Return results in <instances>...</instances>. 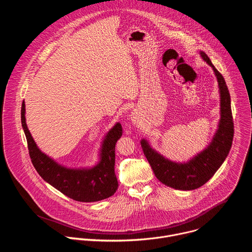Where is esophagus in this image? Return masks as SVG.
Wrapping results in <instances>:
<instances>
[{
    "label": "esophagus",
    "mask_w": 252,
    "mask_h": 252,
    "mask_svg": "<svg viewBox=\"0 0 252 252\" xmlns=\"http://www.w3.org/2000/svg\"><path fill=\"white\" fill-rule=\"evenodd\" d=\"M130 121H131L132 124H134V125L138 124V117H137V114H136L135 112H133V113L131 114V116H130Z\"/></svg>",
    "instance_id": "esophagus-1"
}]
</instances>
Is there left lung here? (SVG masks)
I'll use <instances>...</instances> for the list:
<instances>
[{"label":"left lung","mask_w":252,"mask_h":252,"mask_svg":"<svg viewBox=\"0 0 252 252\" xmlns=\"http://www.w3.org/2000/svg\"><path fill=\"white\" fill-rule=\"evenodd\" d=\"M199 56L211 66L219 84L220 119L210 142L188 161L178 162L156 151L148 139L140 140L143 154L157 178L163 185L178 190H193L207 183L227 158L233 139L230 94L225 81L204 52L199 51Z\"/></svg>","instance_id":"obj_1"}]
</instances>
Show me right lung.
Returning <instances> with one entry per match:
<instances>
[{
	"mask_svg": "<svg viewBox=\"0 0 252 252\" xmlns=\"http://www.w3.org/2000/svg\"><path fill=\"white\" fill-rule=\"evenodd\" d=\"M21 118L32 162L46 183L67 197L81 202L99 201L115 194L119 187L115 173L116 143L123 135L120 123H116L103 135L97 161L94 165L68 167L49 157L37 146L26 124L25 101Z\"/></svg>",
	"mask_w": 252,
	"mask_h": 252,
	"instance_id": "add662e5",
	"label": "right lung"
}]
</instances>
